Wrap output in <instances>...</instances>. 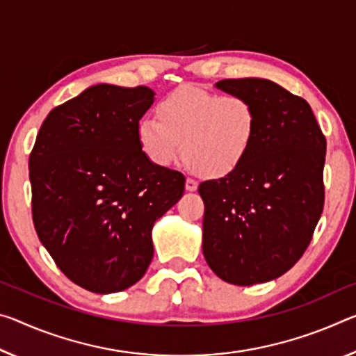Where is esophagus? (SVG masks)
<instances>
[{
    "instance_id": "obj_1",
    "label": "esophagus",
    "mask_w": 356,
    "mask_h": 356,
    "mask_svg": "<svg viewBox=\"0 0 356 356\" xmlns=\"http://www.w3.org/2000/svg\"><path fill=\"white\" fill-rule=\"evenodd\" d=\"M185 188H187V191H196L198 190V182H196L195 179H187L185 180Z\"/></svg>"
}]
</instances>
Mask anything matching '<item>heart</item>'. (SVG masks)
Segmentation results:
<instances>
[{"instance_id":"b5f03b06","label":"heart","mask_w":356,"mask_h":356,"mask_svg":"<svg viewBox=\"0 0 356 356\" xmlns=\"http://www.w3.org/2000/svg\"><path fill=\"white\" fill-rule=\"evenodd\" d=\"M156 118H143L138 140L144 155L166 168L184 160L196 174L222 179L234 172L257 136L258 111L238 93L220 95L198 87H179L156 106Z\"/></svg>"}]
</instances>
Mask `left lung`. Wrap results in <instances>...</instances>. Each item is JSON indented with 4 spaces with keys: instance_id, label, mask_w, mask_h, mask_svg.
<instances>
[{
    "instance_id": "8db88e82",
    "label": "left lung",
    "mask_w": 356,
    "mask_h": 356,
    "mask_svg": "<svg viewBox=\"0 0 356 356\" xmlns=\"http://www.w3.org/2000/svg\"><path fill=\"white\" fill-rule=\"evenodd\" d=\"M216 87L249 98L258 129L244 163L200 185L202 253L233 285L263 284L295 266L325 202L326 139L306 99L268 79H225Z\"/></svg>"
}]
</instances>
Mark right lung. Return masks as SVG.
Returning <instances> with one entry per match:
<instances>
[{"instance_id":"right-lung-1","label":"right lung","mask_w":356,"mask_h":356,"mask_svg":"<svg viewBox=\"0 0 356 356\" xmlns=\"http://www.w3.org/2000/svg\"><path fill=\"white\" fill-rule=\"evenodd\" d=\"M155 93L98 83L50 111L30 154L39 241L67 279L115 293L143 279L152 228L182 198V172L152 163L138 125Z\"/></svg>"}]
</instances>
